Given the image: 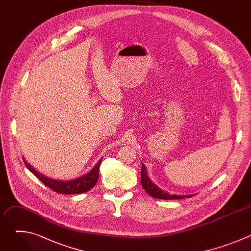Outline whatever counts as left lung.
I'll return each instance as SVG.
<instances>
[{
  "mask_svg": "<svg viewBox=\"0 0 251 251\" xmlns=\"http://www.w3.org/2000/svg\"><path fill=\"white\" fill-rule=\"evenodd\" d=\"M141 184L143 189L146 191L148 195L155 199H162V200H180L185 198H192L193 195H187V196H180V195H171L168 194L161 189H159L154 183L151 182L150 178L147 176V169L144 164H142V170H141Z\"/></svg>",
  "mask_w": 251,
  "mask_h": 251,
  "instance_id": "obj_1",
  "label": "left lung"
}]
</instances>
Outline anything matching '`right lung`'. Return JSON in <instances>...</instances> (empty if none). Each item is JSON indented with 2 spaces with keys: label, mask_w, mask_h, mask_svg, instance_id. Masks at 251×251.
Listing matches in <instances>:
<instances>
[{
  "label": "right lung",
  "mask_w": 251,
  "mask_h": 251,
  "mask_svg": "<svg viewBox=\"0 0 251 251\" xmlns=\"http://www.w3.org/2000/svg\"><path fill=\"white\" fill-rule=\"evenodd\" d=\"M102 159L95 165V167L86 175L75 178V180L73 181H67V182H62V181H57L53 180V178H50L45 176L44 175L38 173L31 166H29L25 160V167L35 176L39 180L46 185L48 188L51 189L52 191L59 193V194H64V195H74V194H82L85 192L90 191L97 183L98 181V176H99V167L101 164Z\"/></svg>",
  "instance_id": "add662e5"
}]
</instances>
